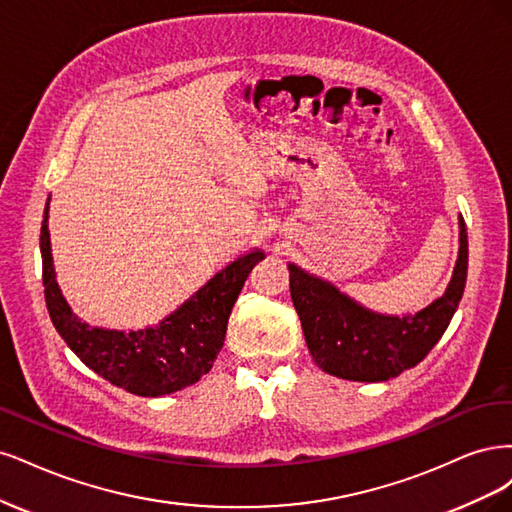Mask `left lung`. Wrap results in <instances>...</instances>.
I'll list each match as a JSON object with an SVG mask.
<instances>
[{
  "label": "left lung",
  "mask_w": 512,
  "mask_h": 512,
  "mask_svg": "<svg viewBox=\"0 0 512 512\" xmlns=\"http://www.w3.org/2000/svg\"><path fill=\"white\" fill-rule=\"evenodd\" d=\"M468 276V234L459 214V253L447 289L415 315H381L361 306L336 285L289 263L291 300L308 351L332 376L383 383L415 368L449 327Z\"/></svg>",
  "instance_id": "left-lung-1"
}]
</instances>
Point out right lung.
<instances>
[{
	"label": "right lung",
	"instance_id": "obj_1",
	"mask_svg": "<svg viewBox=\"0 0 512 512\" xmlns=\"http://www.w3.org/2000/svg\"><path fill=\"white\" fill-rule=\"evenodd\" d=\"M48 202L40 232L46 308L59 336L82 364L108 383L142 398H159L200 381L221 351L227 319L246 276L266 257L263 251L255 249L227 263L157 325L138 332L93 327L74 315L59 289L48 234Z\"/></svg>",
	"mask_w": 512,
	"mask_h": 512
}]
</instances>
